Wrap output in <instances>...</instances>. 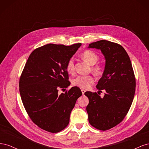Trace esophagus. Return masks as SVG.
<instances>
[{"label":"esophagus","instance_id":"obj_1","mask_svg":"<svg viewBox=\"0 0 149 149\" xmlns=\"http://www.w3.org/2000/svg\"><path fill=\"white\" fill-rule=\"evenodd\" d=\"M85 90L84 89H81V92H82V94H83V95H84V93H85Z\"/></svg>","mask_w":149,"mask_h":149}]
</instances>
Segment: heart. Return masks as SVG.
Segmentation results:
<instances>
[{
  "label": "heart",
  "mask_w": 149,
  "mask_h": 149,
  "mask_svg": "<svg viewBox=\"0 0 149 149\" xmlns=\"http://www.w3.org/2000/svg\"><path fill=\"white\" fill-rule=\"evenodd\" d=\"M81 58L91 66V71L96 76L102 74L104 67L103 65L97 64L94 65L99 60V56L97 53L91 50H85L81 54ZM66 69L68 73H73L74 72V62L70 58L68 61L66 65ZM94 83V78L90 75H81L74 79L73 83L74 85L83 89H89Z\"/></svg>",
  "instance_id": "heart-1"
}]
</instances>
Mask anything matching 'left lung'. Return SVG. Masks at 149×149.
Here are the masks:
<instances>
[{"mask_svg": "<svg viewBox=\"0 0 149 149\" xmlns=\"http://www.w3.org/2000/svg\"><path fill=\"white\" fill-rule=\"evenodd\" d=\"M88 48L101 49L106 65L96 88L105 90L101 98L97 93L85 92L89 123L94 127L106 130L121 123L130 109L136 91V78L127 53L120 45L102 40Z\"/></svg>", "mask_w": 149, "mask_h": 149, "instance_id": "1", "label": "left lung"}]
</instances>
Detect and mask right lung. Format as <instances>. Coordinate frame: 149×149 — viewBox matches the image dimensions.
<instances>
[{
	"label": "right lung",
	"mask_w": 149,
	"mask_h": 149,
	"mask_svg": "<svg viewBox=\"0 0 149 149\" xmlns=\"http://www.w3.org/2000/svg\"><path fill=\"white\" fill-rule=\"evenodd\" d=\"M81 45L49 43L36 48L20 76L19 91L25 109L33 123L48 132L57 133L68 125L71 112L82 95L77 86L58 93L70 85L66 63Z\"/></svg>",
	"instance_id": "obj_1"
}]
</instances>
